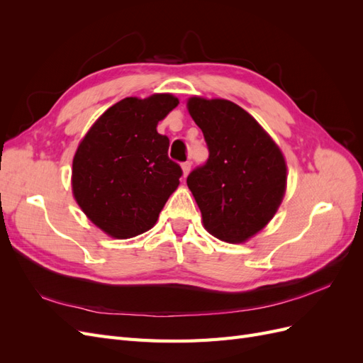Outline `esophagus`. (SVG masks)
I'll return each instance as SVG.
<instances>
[{"label": "esophagus", "instance_id": "esophagus-1", "mask_svg": "<svg viewBox=\"0 0 363 363\" xmlns=\"http://www.w3.org/2000/svg\"><path fill=\"white\" fill-rule=\"evenodd\" d=\"M182 169H183V177H186V175H188L191 171V162H183Z\"/></svg>", "mask_w": 363, "mask_h": 363}]
</instances>
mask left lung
Returning <instances> with one entry per match:
<instances>
[{
    "label": "left lung",
    "mask_w": 363,
    "mask_h": 363,
    "mask_svg": "<svg viewBox=\"0 0 363 363\" xmlns=\"http://www.w3.org/2000/svg\"><path fill=\"white\" fill-rule=\"evenodd\" d=\"M188 111L208 159L188 175L203 224L215 238L245 242L276 215L286 189V162L257 121L228 100L192 96Z\"/></svg>",
    "instance_id": "8db88e82"
}]
</instances>
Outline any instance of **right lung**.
<instances>
[{
	"label": "right lung",
	"instance_id": "obj_1",
	"mask_svg": "<svg viewBox=\"0 0 363 363\" xmlns=\"http://www.w3.org/2000/svg\"><path fill=\"white\" fill-rule=\"evenodd\" d=\"M177 104L171 94L124 98L96 119L77 148L74 196L108 236L147 232L177 189L183 171L168 157V136L156 128Z\"/></svg>",
	"mask_w": 363,
	"mask_h": 363
}]
</instances>
